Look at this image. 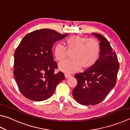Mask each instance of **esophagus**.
Here are the masks:
<instances>
[{
  "label": "esophagus",
  "instance_id": "esophagus-1",
  "mask_svg": "<svg viewBox=\"0 0 130 130\" xmlns=\"http://www.w3.org/2000/svg\"><path fill=\"white\" fill-rule=\"evenodd\" d=\"M65 78H69L70 77H71V75L69 74H68V73H65Z\"/></svg>",
  "mask_w": 130,
  "mask_h": 130
}]
</instances>
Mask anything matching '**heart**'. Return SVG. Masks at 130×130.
<instances>
[{
    "mask_svg": "<svg viewBox=\"0 0 130 130\" xmlns=\"http://www.w3.org/2000/svg\"><path fill=\"white\" fill-rule=\"evenodd\" d=\"M68 50H73L72 59L67 60L59 65L60 69L65 73H73L82 67L87 69L93 66L98 61L101 52L99 42L94 39L75 35L66 40ZM67 48L58 44L54 50L55 57L59 62H62L67 56Z\"/></svg>",
    "mask_w": 130,
    "mask_h": 130,
    "instance_id": "1",
    "label": "heart"
}]
</instances>
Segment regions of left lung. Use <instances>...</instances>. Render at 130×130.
<instances>
[{
    "mask_svg": "<svg viewBox=\"0 0 130 130\" xmlns=\"http://www.w3.org/2000/svg\"><path fill=\"white\" fill-rule=\"evenodd\" d=\"M100 41V56L91 67L83 73L75 74L77 84L73 96L83 105H95L106 97L117 82L119 63L109 42L102 35L93 34Z\"/></svg>",
    "mask_w": 130,
    "mask_h": 130,
    "instance_id": "left-lung-1",
    "label": "left lung"
}]
</instances>
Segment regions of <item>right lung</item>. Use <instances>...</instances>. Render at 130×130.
<instances>
[{
  "label": "right lung",
  "mask_w": 130,
  "mask_h": 130,
  "mask_svg": "<svg viewBox=\"0 0 130 130\" xmlns=\"http://www.w3.org/2000/svg\"><path fill=\"white\" fill-rule=\"evenodd\" d=\"M55 30L41 29L28 34L14 53L13 74L20 91L25 98L34 101L51 97L59 82L65 79L53 60L54 43L64 38Z\"/></svg>",
  "instance_id": "obj_1"
}]
</instances>
